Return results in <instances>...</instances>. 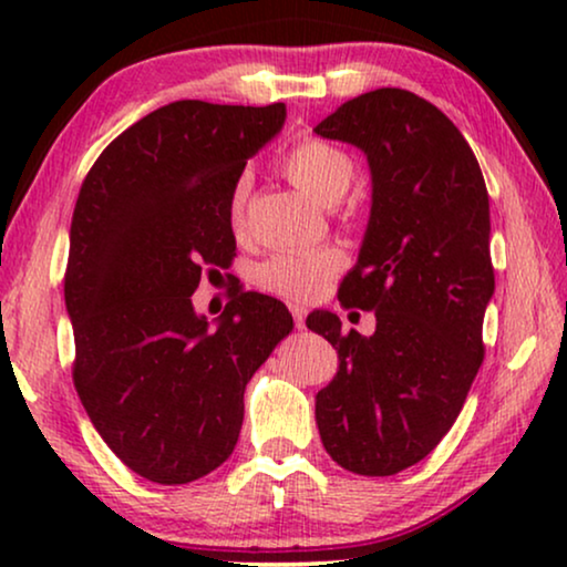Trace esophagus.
I'll return each instance as SVG.
<instances>
[{"mask_svg": "<svg viewBox=\"0 0 567 567\" xmlns=\"http://www.w3.org/2000/svg\"><path fill=\"white\" fill-rule=\"evenodd\" d=\"M289 309H291V315H293V322H297V328H305V315H307V307L301 305V301H291Z\"/></svg>", "mask_w": 567, "mask_h": 567, "instance_id": "34e87169", "label": "esophagus"}]
</instances>
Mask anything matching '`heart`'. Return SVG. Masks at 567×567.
Instances as JSON below:
<instances>
[{"label":"heart","mask_w":567,"mask_h":567,"mask_svg":"<svg viewBox=\"0 0 567 567\" xmlns=\"http://www.w3.org/2000/svg\"><path fill=\"white\" fill-rule=\"evenodd\" d=\"M284 175L320 206H332L351 188L355 165L351 154L340 146L322 142V138H305L286 154L281 162ZM250 183L237 177L231 185L227 216L231 229L239 231L245 224V206ZM343 268V255L330 247H312V250H284L270 255L255 270V284L262 291L278 293L286 299H312L324 289L338 270Z\"/></svg>","instance_id":"heart-1"}]
</instances>
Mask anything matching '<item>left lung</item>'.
Instances as JSON below:
<instances>
[{
  "instance_id": "left-lung-1",
  "label": "left lung",
  "mask_w": 567,
  "mask_h": 567,
  "mask_svg": "<svg viewBox=\"0 0 567 567\" xmlns=\"http://www.w3.org/2000/svg\"><path fill=\"white\" fill-rule=\"evenodd\" d=\"M317 136L359 146L371 214L340 305L374 309L371 336L312 312L307 328L338 351L315 398L320 439L348 472L386 477L429 456L452 429L483 363L495 291L491 204L460 128L408 90L348 100Z\"/></svg>"
}]
</instances>
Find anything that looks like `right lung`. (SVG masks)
I'll use <instances>...</instances> for the list:
<instances>
[{
  "label": "right lung",
  "instance_id": "right-lung-1",
  "mask_svg": "<svg viewBox=\"0 0 567 567\" xmlns=\"http://www.w3.org/2000/svg\"><path fill=\"white\" fill-rule=\"evenodd\" d=\"M286 105L177 100L113 138L76 198L64 276L74 386L113 454L185 485L235 452L245 386L289 336V309L243 291L216 328L193 309L200 270L235 255L227 204Z\"/></svg>",
  "mask_w": 567,
  "mask_h": 567
}]
</instances>
